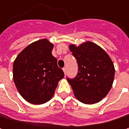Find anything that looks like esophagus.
Masks as SVG:
<instances>
[{
  "instance_id": "1",
  "label": "esophagus",
  "mask_w": 129,
  "mask_h": 129,
  "mask_svg": "<svg viewBox=\"0 0 129 129\" xmlns=\"http://www.w3.org/2000/svg\"><path fill=\"white\" fill-rule=\"evenodd\" d=\"M63 72H64V74L66 75V68H63Z\"/></svg>"
}]
</instances>
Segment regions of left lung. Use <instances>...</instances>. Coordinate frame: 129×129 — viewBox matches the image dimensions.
<instances>
[{
  "mask_svg": "<svg viewBox=\"0 0 129 129\" xmlns=\"http://www.w3.org/2000/svg\"><path fill=\"white\" fill-rule=\"evenodd\" d=\"M77 60L78 71L74 78H67L75 96L84 104H95L110 91L115 69L108 54L99 45L86 42L79 46L69 45Z\"/></svg>",
  "mask_w": 129,
  "mask_h": 129,
  "instance_id": "obj_1",
  "label": "left lung"
}]
</instances>
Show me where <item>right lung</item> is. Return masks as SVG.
Returning a JSON list of instances; mask_svg holds the SVG:
<instances>
[{"label": "right lung", "mask_w": 129, "mask_h": 129, "mask_svg": "<svg viewBox=\"0 0 129 129\" xmlns=\"http://www.w3.org/2000/svg\"><path fill=\"white\" fill-rule=\"evenodd\" d=\"M54 45L48 39L27 46L13 63V80L21 95L28 102L41 105L54 95L58 81L64 77L52 54Z\"/></svg>", "instance_id": "1"}]
</instances>
